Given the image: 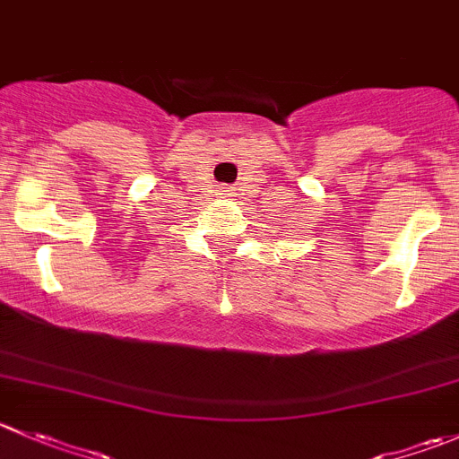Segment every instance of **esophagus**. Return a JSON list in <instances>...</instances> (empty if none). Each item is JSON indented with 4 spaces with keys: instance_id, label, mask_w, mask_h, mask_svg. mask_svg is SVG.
<instances>
[{
    "instance_id": "34e87169",
    "label": "esophagus",
    "mask_w": 459,
    "mask_h": 459,
    "mask_svg": "<svg viewBox=\"0 0 459 459\" xmlns=\"http://www.w3.org/2000/svg\"><path fill=\"white\" fill-rule=\"evenodd\" d=\"M220 195H221V197H233V190L226 188V186H221V188H220Z\"/></svg>"
}]
</instances>
